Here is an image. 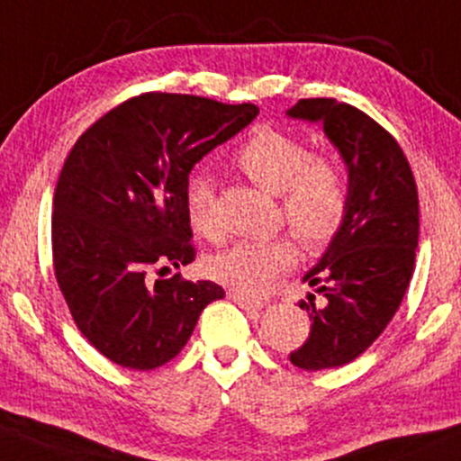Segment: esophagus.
Here are the masks:
<instances>
[{
  "mask_svg": "<svg viewBox=\"0 0 461 461\" xmlns=\"http://www.w3.org/2000/svg\"><path fill=\"white\" fill-rule=\"evenodd\" d=\"M230 298H231V301H234V303L238 304V307H240V309H245V312H259V309L264 307L262 303H259V301H253V298L245 296V294L230 292Z\"/></svg>",
  "mask_w": 461,
  "mask_h": 461,
  "instance_id": "34e87169",
  "label": "esophagus"
}]
</instances>
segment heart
<instances>
[{
    "label": "heart",
    "mask_w": 461,
    "mask_h": 461,
    "mask_svg": "<svg viewBox=\"0 0 461 461\" xmlns=\"http://www.w3.org/2000/svg\"><path fill=\"white\" fill-rule=\"evenodd\" d=\"M236 167L264 191L281 197V214L292 231L312 251L326 247L341 230L350 203L348 177L339 163L315 154L296 137L279 131H259L236 152ZM185 212L197 236L214 240V182L193 174L185 186ZM298 262L292 238L240 240L208 259V273L238 294L258 298Z\"/></svg>",
    "instance_id": "b5f03b06"
}]
</instances>
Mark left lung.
Segmentation results:
<instances>
[{
  "label": "left lung",
  "instance_id": "1",
  "mask_svg": "<svg viewBox=\"0 0 461 461\" xmlns=\"http://www.w3.org/2000/svg\"><path fill=\"white\" fill-rule=\"evenodd\" d=\"M290 118L321 122L348 167L350 203L341 230L304 281L321 294L301 301L309 339L290 354L320 371L352 363L382 335L403 301L419 245V193L395 137L367 113L335 98H303Z\"/></svg>",
  "mask_w": 461,
  "mask_h": 461
}]
</instances>
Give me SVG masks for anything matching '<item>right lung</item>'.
Wrapping results in <instances>:
<instances>
[{"mask_svg":"<svg viewBox=\"0 0 461 461\" xmlns=\"http://www.w3.org/2000/svg\"><path fill=\"white\" fill-rule=\"evenodd\" d=\"M251 103L146 92L96 120L72 146L53 195V268L77 329L129 369L169 363L199 313L225 296L171 268L195 259L188 174L258 118Z\"/></svg>","mask_w":461,"mask_h":461,"instance_id":"obj_1","label":"right lung"}]
</instances>
